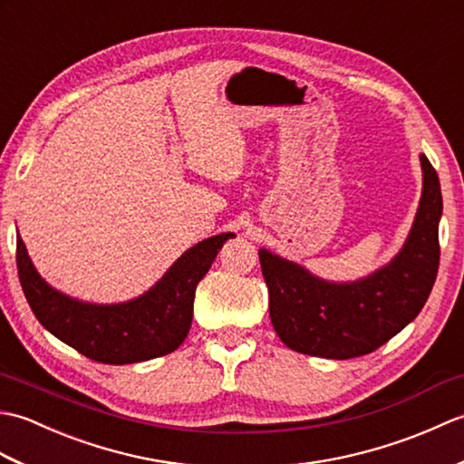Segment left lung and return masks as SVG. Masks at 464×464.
Returning a JSON list of instances; mask_svg holds the SVG:
<instances>
[{"label":"left lung","instance_id":"8db88e82","mask_svg":"<svg viewBox=\"0 0 464 464\" xmlns=\"http://www.w3.org/2000/svg\"><path fill=\"white\" fill-rule=\"evenodd\" d=\"M420 157L422 193L415 221L401 251L381 269L357 281H327L303 265L259 249L269 314L289 349L323 359H353L372 353L417 317L439 271V175Z\"/></svg>","mask_w":464,"mask_h":464}]
</instances>
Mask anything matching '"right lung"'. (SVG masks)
Here are the masks:
<instances>
[{
  "instance_id": "add662e5",
  "label": "right lung",
  "mask_w": 464,
  "mask_h": 464,
  "mask_svg": "<svg viewBox=\"0 0 464 464\" xmlns=\"http://www.w3.org/2000/svg\"><path fill=\"white\" fill-rule=\"evenodd\" d=\"M233 237L235 233H219L193 245L151 289L123 303H87L53 289L34 267L19 235L17 275L29 307L53 337L97 362H141L163 357L185 341L197 283Z\"/></svg>"
}]
</instances>
